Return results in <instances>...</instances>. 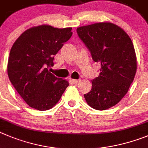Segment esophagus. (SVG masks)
I'll use <instances>...</instances> for the list:
<instances>
[{"label":"esophagus","mask_w":148,"mask_h":148,"mask_svg":"<svg viewBox=\"0 0 148 148\" xmlns=\"http://www.w3.org/2000/svg\"><path fill=\"white\" fill-rule=\"evenodd\" d=\"M71 81L74 84H77L78 82H79V81H80V79H71Z\"/></svg>","instance_id":"obj_1"}]
</instances>
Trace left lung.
Returning a JSON list of instances; mask_svg holds the SVG:
<instances>
[{
	"label": "left lung",
	"mask_w": 148,
	"mask_h": 148,
	"mask_svg": "<svg viewBox=\"0 0 148 148\" xmlns=\"http://www.w3.org/2000/svg\"><path fill=\"white\" fill-rule=\"evenodd\" d=\"M77 32L94 62L101 63L99 77L93 79L92 88L84 97L96 110L110 108L127 94L136 72L132 40L122 28L108 22L81 26Z\"/></svg>",
	"instance_id": "left-lung-1"
}]
</instances>
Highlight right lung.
I'll list each match as a JSON object with an SVG mask.
<instances>
[{"instance_id": "right-lung-1", "label": "right lung", "mask_w": 148, "mask_h": 148, "mask_svg": "<svg viewBox=\"0 0 148 148\" xmlns=\"http://www.w3.org/2000/svg\"><path fill=\"white\" fill-rule=\"evenodd\" d=\"M71 29L49 25L30 28L16 40L10 50L9 80L32 108H53L69 86L67 80L55 77L48 69L54 66V56L71 38Z\"/></svg>"}]
</instances>
